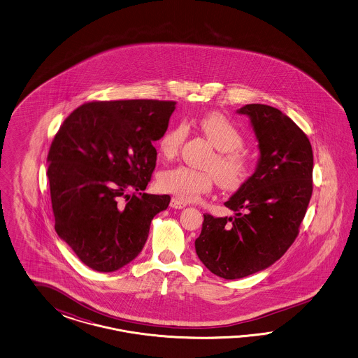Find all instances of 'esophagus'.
Returning <instances> with one entry per match:
<instances>
[{
  "mask_svg": "<svg viewBox=\"0 0 358 358\" xmlns=\"http://www.w3.org/2000/svg\"><path fill=\"white\" fill-rule=\"evenodd\" d=\"M186 206V203L182 202L181 199H178V198H172L171 199V207H173V208H184Z\"/></svg>",
  "mask_w": 358,
  "mask_h": 358,
  "instance_id": "esophagus-1",
  "label": "esophagus"
}]
</instances>
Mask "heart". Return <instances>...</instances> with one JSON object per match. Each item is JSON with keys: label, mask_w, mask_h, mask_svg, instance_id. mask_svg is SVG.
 <instances>
[{"label": "heart", "mask_w": 358, "mask_h": 358, "mask_svg": "<svg viewBox=\"0 0 358 358\" xmlns=\"http://www.w3.org/2000/svg\"><path fill=\"white\" fill-rule=\"evenodd\" d=\"M198 129L217 152L207 164L210 171H198L178 165L163 171L159 176V186L184 201H193L208 193L217 182L226 190H238L250 180L252 160L244 151L245 141L238 127L219 113H210L198 120ZM187 124L178 122L165 131L159 141V150L164 157L173 159L187 138Z\"/></svg>", "instance_id": "b5f03b06"}]
</instances>
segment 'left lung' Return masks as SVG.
Returning <instances> with one entry per match:
<instances>
[{"label": "left lung", "instance_id": "8db88e82", "mask_svg": "<svg viewBox=\"0 0 358 358\" xmlns=\"http://www.w3.org/2000/svg\"><path fill=\"white\" fill-rule=\"evenodd\" d=\"M238 113L250 118L259 139L256 172L224 206L232 217L205 214L195 240L199 260L224 280L271 266L292 247L313 195L314 155L307 135L281 110L250 103Z\"/></svg>", "mask_w": 358, "mask_h": 358}]
</instances>
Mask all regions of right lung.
<instances>
[{
    "label": "right lung",
    "instance_id": "right-lung-1",
    "mask_svg": "<svg viewBox=\"0 0 358 358\" xmlns=\"http://www.w3.org/2000/svg\"><path fill=\"white\" fill-rule=\"evenodd\" d=\"M174 108V101H93L56 132L47 156L55 229L93 271H118L134 260L152 219L169 205V195L141 192L156 166L153 141Z\"/></svg>",
    "mask_w": 358,
    "mask_h": 358
}]
</instances>
